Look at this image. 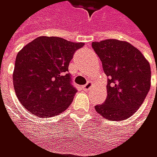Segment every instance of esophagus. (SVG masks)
<instances>
[{
    "label": "esophagus",
    "instance_id": "obj_1",
    "mask_svg": "<svg viewBox=\"0 0 157 157\" xmlns=\"http://www.w3.org/2000/svg\"><path fill=\"white\" fill-rule=\"evenodd\" d=\"M92 87H93V83L92 82H88L87 84H85L83 86V90L84 91H89V90H91Z\"/></svg>",
    "mask_w": 157,
    "mask_h": 157
}]
</instances>
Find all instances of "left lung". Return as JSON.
Instances as JSON below:
<instances>
[{"label":"left lung","mask_w":157,"mask_h":157,"mask_svg":"<svg viewBox=\"0 0 157 157\" xmlns=\"http://www.w3.org/2000/svg\"><path fill=\"white\" fill-rule=\"evenodd\" d=\"M92 47L109 78L107 98L94 109L108 120H125L140 109L150 90V63L126 41L107 39L93 42Z\"/></svg>","instance_id":"obj_1"}]
</instances>
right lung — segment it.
<instances>
[{
	"instance_id": "right-lung-1",
	"label": "right lung",
	"mask_w": 157,
	"mask_h": 157,
	"mask_svg": "<svg viewBox=\"0 0 157 157\" xmlns=\"http://www.w3.org/2000/svg\"><path fill=\"white\" fill-rule=\"evenodd\" d=\"M83 46L56 36H39L18 51L13 85L28 111L48 118L67 109L77 93L68 66L75 51Z\"/></svg>"
}]
</instances>
